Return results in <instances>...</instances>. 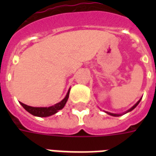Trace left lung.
<instances>
[{
  "label": "left lung",
  "instance_id": "obj_1",
  "mask_svg": "<svg viewBox=\"0 0 156 156\" xmlns=\"http://www.w3.org/2000/svg\"><path fill=\"white\" fill-rule=\"evenodd\" d=\"M141 100H142V98H141L140 100H138V102L136 103V104H134V105H133V107H132V108H130L129 109V110H127V111H126V112H125V113H122V114H115V113H111V112H106V113L108 114V115H110V116H121V115H124V114L127 113V112H131V111H132V110H133V109L135 108L136 107L138 106V104H139V102H140V101H141Z\"/></svg>",
  "mask_w": 156,
  "mask_h": 156
}]
</instances>
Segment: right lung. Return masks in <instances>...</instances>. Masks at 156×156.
Listing matches in <instances>:
<instances>
[{"label":"right lung","instance_id":"1","mask_svg":"<svg viewBox=\"0 0 156 156\" xmlns=\"http://www.w3.org/2000/svg\"><path fill=\"white\" fill-rule=\"evenodd\" d=\"M69 90L70 89H69L68 92L66 94V97L64 98L63 100H61V102L57 103V104H54L52 106L50 107H31L28 106L27 104H23L20 102L21 105L27 110V111L30 113L33 116H40V117H47V116H50L52 115H54L59 110H61L63 108L65 105H66V102L69 99Z\"/></svg>","mask_w":156,"mask_h":156}]
</instances>
